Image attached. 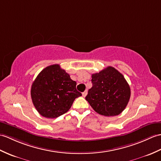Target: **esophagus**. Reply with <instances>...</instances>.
Wrapping results in <instances>:
<instances>
[{"label": "esophagus", "instance_id": "esophagus-1", "mask_svg": "<svg viewBox=\"0 0 161 161\" xmlns=\"http://www.w3.org/2000/svg\"><path fill=\"white\" fill-rule=\"evenodd\" d=\"M87 93H88V91H85L84 92H82V96H83L84 97H85L86 96Z\"/></svg>", "mask_w": 161, "mask_h": 161}]
</instances>
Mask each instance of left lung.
I'll return each instance as SVG.
<instances>
[{"label": "left lung", "instance_id": "1", "mask_svg": "<svg viewBox=\"0 0 161 161\" xmlns=\"http://www.w3.org/2000/svg\"><path fill=\"white\" fill-rule=\"evenodd\" d=\"M92 86L86 100L98 114L113 117L124 110L130 98V88L123 75L108 66L92 75Z\"/></svg>", "mask_w": 161, "mask_h": 161}]
</instances>
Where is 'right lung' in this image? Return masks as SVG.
<instances>
[{
    "label": "right lung",
    "mask_w": 161,
    "mask_h": 161,
    "mask_svg": "<svg viewBox=\"0 0 161 161\" xmlns=\"http://www.w3.org/2000/svg\"><path fill=\"white\" fill-rule=\"evenodd\" d=\"M77 83L59 64L46 67L37 76L31 89L32 102L40 114L57 118L68 111L81 93Z\"/></svg>",
    "instance_id": "obj_1"
}]
</instances>
